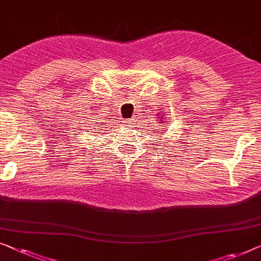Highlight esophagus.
Wrapping results in <instances>:
<instances>
[{
    "mask_svg": "<svg viewBox=\"0 0 261 261\" xmlns=\"http://www.w3.org/2000/svg\"><path fill=\"white\" fill-rule=\"evenodd\" d=\"M123 122L126 123L127 126H129V127H134V119H128V120H124Z\"/></svg>",
    "mask_w": 261,
    "mask_h": 261,
    "instance_id": "1",
    "label": "esophagus"
}]
</instances>
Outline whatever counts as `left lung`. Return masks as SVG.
Wrapping results in <instances>:
<instances>
[{"label": "left lung", "instance_id": "8db88e82", "mask_svg": "<svg viewBox=\"0 0 261 261\" xmlns=\"http://www.w3.org/2000/svg\"><path fill=\"white\" fill-rule=\"evenodd\" d=\"M158 114H159V113H158ZM160 115H162V113H160ZM168 120V119H167ZM162 123V122H161ZM164 123H166V122H164ZM159 130H160V129H159ZM158 133H161V132H158Z\"/></svg>", "mask_w": 261, "mask_h": 261}]
</instances>
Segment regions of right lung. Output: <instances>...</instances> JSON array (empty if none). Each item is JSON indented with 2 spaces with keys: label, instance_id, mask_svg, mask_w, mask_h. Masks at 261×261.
<instances>
[{
  "label": "right lung",
  "instance_id": "obj_1",
  "mask_svg": "<svg viewBox=\"0 0 261 261\" xmlns=\"http://www.w3.org/2000/svg\"><path fill=\"white\" fill-rule=\"evenodd\" d=\"M94 123H95V121H94ZM102 126H103L102 123H101V122H97L96 126H95V124H94L93 127H99V128H93V130H94V129H101V128H103ZM94 133H96V132H94Z\"/></svg>",
  "mask_w": 261,
  "mask_h": 261
}]
</instances>
